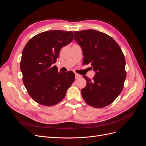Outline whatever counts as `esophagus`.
<instances>
[{
    "mask_svg": "<svg viewBox=\"0 0 146 146\" xmlns=\"http://www.w3.org/2000/svg\"><path fill=\"white\" fill-rule=\"evenodd\" d=\"M75 75H76V79H77V78H80V75H78V74H75Z\"/></svg>",
    "mask_w": 146,
    "mask_h": 146,
    "instance_id": "1",
    "label": "esophagus"
}]
</instances>
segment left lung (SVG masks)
Returning <instances> with one entry per match:
<instances>
[{
	"label": "left lung",
	"instance_id": "1",
	"mask_svg": "<svg viewBox=\"0 0 146 146\" xmlns=\"http://www.w3.org/2000/svg\"><path fill=\"white\" fill-rule=\"evenodd\" d=\"M75 41L83 50V63L91 64L96 72L82 90L85 102L94 108L111 104L121 94L127 73L125 60L118 44L109 35L95 30L75 32Z\"/></svg>",
	"mask_w": 146,
	"mask_h": 146
}]
</instances>
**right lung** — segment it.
Returning <instances> with one entry per match:
<instances>
[{
	"instance_id": "1",
	"label": "right lung",
	"mask_w": 146,
	"mask_h": 146,
	"mask_svg": "<svg viewBox=\"0 0 146 146\" xmlns=\"http://www.w3.org/2000/svg\"><path fill=\"white\" fill-rule=\"evenodd\" d=\"M74 39L72 32L50 30L35 35L22 52L20 68L29 94L39 104H58L75 80L72 71L58 73L56 66L61 48Z\"/></svg>"
}]
</instances>
